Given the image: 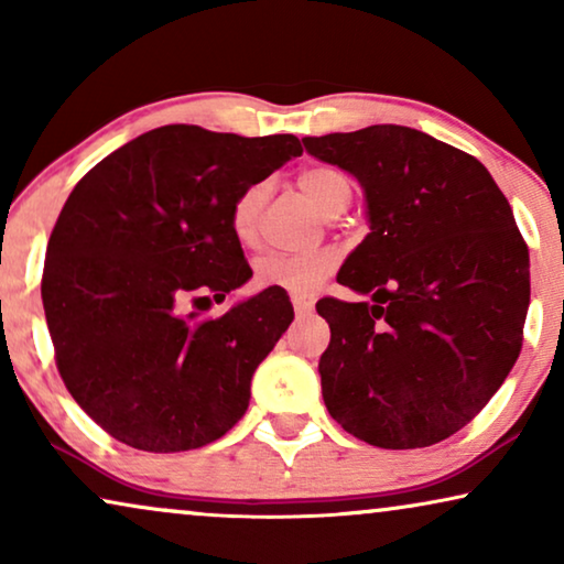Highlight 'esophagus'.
Here are the masks:
<instances>
[{
	"mask_svg": "<svg viewBox=\"0 0 564 564\" xmlns=\"http://www.w3.org/2000/svg\"><path fill=\"white\" fill-rule=\"evenodd\" d=\"M292 307H295L297 315H307V313L313 311V303H311V300L295 295V297H292Z\"/></svg>",
	"mask_w": 564,
	"mask_h": 564,
	"instance_id": "esophagus-1",
	"label": "esophagus"
}]
</instances>
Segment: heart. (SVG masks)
Segmentation results:
<instances>
[{
	"label": "heart",
	"instance_id": "b5f03b06",
	"mask_svg": "<svg viewBox=\"0 0 564 564\" xmlns=\"http://www.w3.org/2000/svg\"><path fill=\"white\" fill-rule=\"evenodd\" d=\"M300 189L326 218L349 205L351 187L349 180L330 166H307L297 176ZM269 197L267 182H253L238 192L234 205H230V230L236 241L243 246L253 243L259 228V215ZM336 269V257L330 251L315 253H267L257 264V284L269 290H282L290 295L307 297L328 280Z\"/></svg>",
	"mask_w": 564,
	"mask_h": 564
}]
</instances>
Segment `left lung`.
<instances>
[{"label":"left lung","mask_w":564,"mask_h":564,"mask_svg":"<svg viewBox=\"0 0 564 564\" xmlns=\"http://www.w3.org/2000/svg\"><path fill=\"white\" fill-rule=\"evenodd\" d=\"M367 197L369 234L338 282L372 303L323 297V400L380 449L444 442L511 372L529 311V246L488 169L403 126L303 138Z\"/></svg>","instance_id":"left-lung-1"}]
</instances>
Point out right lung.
Segmentation results:
<instances>
[{
    "label": "right lung",
    "mask_w": 564,
    "mask_h": 564,
    "mask_svg": "<svg viewBox=\"0 0 564 564\" xmlns=\"http://www.w3.org/2000/svg\"><path fill=\"white\" fill-rule=\"evenodd\" d=\"M300 153L295 135L164 126L68 195L45 251V321L66 390L118 442L187 452L241 421L253 372L295 318L290 300L267 288L220 318L187 307L249 280L230 205Z\"/></svg>",
    "instance_id": "1"
}]
</instances>
